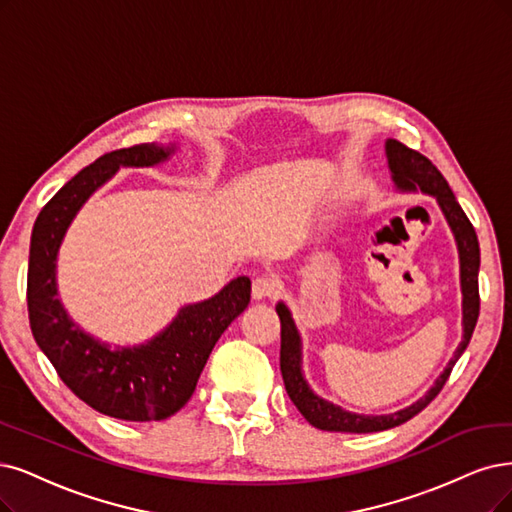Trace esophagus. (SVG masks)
<instances>
[{
  "label": "esophagus",
  "instance_id": "obj_1",
  "mask_svg": "<svg viewBox=\"0 0 512 512\" xmlns=\"http://www.w3.org/2000/svg\"><path fill=\"white\" fill-rule=\"evenodd\" d=\"M276 291V282L270 276H257L253 280V297L255 299H266L272 297Z\"/></svg>",
  "mask_w": 512,
  "mask_h": 512
}]
</instances>
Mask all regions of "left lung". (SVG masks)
<instances>
[{"label":"left lung","instance_id":"1","mask_svg":"<svg viewBox=\"0 0 512 512\" xmlns=\"http://www.w3.org/2000/svg\"><path fill=\"white\" fill-rule=\"evenodd\" d=\"M386 156H388V166L392 173L394 185L401 189V192H415V189H422L424 194H430L437 198L441 211L451 227L453 236H456L458 244V253H460V282H462V325H464V335L462 342L441 373V377L434 386L422 396L420 401H415L413 405L390 413V415H361V413H350L344 411L342 407H337L325 399L316 396L308 382L304 380V373H301V339L297 333V327L291 318L289 308L282 304L276 306L278 318H280V373L282 380H285V388L289 399L293 405L299 409V413L318 430H329V432H382L394 426H401L407 420H411L413 415H418L424 407L430 405V401L437 396L445 382L449 380V373L456 365L462 352L466 350L472 331L477 327V318H479V308H481V299H479V263H481V253H479V240L477 232L472 223L468 221L466 213L462 211V206L458 204L456 196H453L449 183L441 175V170L434 166L426 156H422L420 151L409 149L401 141L388 139L386 141Z\"/></svg>","mask_w":512,"mask_h":512}]
</instances>
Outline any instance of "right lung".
Segmentation results:
<instances>
[{"label":"right lung","mask_w":512,"mask_h":512,"mask_svg":"<svg viewBox=\"0 0 512 512\" xmlns=\"http://www.w3.org/2000/svg\"><path fill=\"white\" fill-rule=\"evenodd\" d=\"M173 151L156 143L109 151L48 200L31 234L27 308L37 346L78 399L126 422L166 420L192 399L217 339L251 301V280L238 276L215 297L181 308L147 344L113 350L75 325L56 297V253L82 204L120 166H154Z\"/></svg>","instance_id":"obj_1"}]
</instances>
